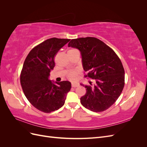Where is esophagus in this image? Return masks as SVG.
<instances>
[{
  "label": "esophagus",
  "instance_id": "34e87169",
  "mask_svg": "<svg viewBox=\"0 0 147 147\" xmlns=\"http://www.w3.org/2000/svg\"><path fill=\"white\" fill-rule=\"evenodd\" d=\"M79 85H80L79 83H72V87H73V88L78 87Z\"/></svg>",
  "mask_w": 147,
  "mask_h": 147
}]
</instances>
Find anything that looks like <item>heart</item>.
<instances>
[{
	"instance_id": "obj_1",
	"label": "heart",
	"mask_w": 147,
	"mask_h": 147,
	"mask_svg": "<svg viewBox=\"0 0 147 147\" xmlns=\"http://www.w3.org/2000/svg\"><path fill=\"white\" fill-rule=\"evenodd\" d=\"M71 50H74V49H71ZM78 72L77 70H71L67 74V77L70 80H76L77 78Z\"/></svg>"
}]
</instances>
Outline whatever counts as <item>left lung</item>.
Instances as JSON below:
<instances>
[{"label": "left lung", "instance_id": "left-lung-1", "mask_svg": "<svg viewBox=\"0 0 147 147\" xmlns=\"http://www.w3.org/2000/svg\"><path fill=\"white\" fill-rule=\"evenodd\" d=\"M69 47L77 48L82 56L84 77L94 79V84L85 85L86 94L80 102L94 112L108 109L116 100L124 86V69L121 60L108 45L95 37L72 39ZM83 85V84H82Z\"/></svg>", "mask_w": 147, "mask_h": 147}]
</instances>
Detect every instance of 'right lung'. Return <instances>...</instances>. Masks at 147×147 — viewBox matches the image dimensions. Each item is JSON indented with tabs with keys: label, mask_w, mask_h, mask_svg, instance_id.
I'll return each instance as SVG.
<instances>
[{
	"label": "right lung",
	"mask_w": 147,
	"mask_h": 147,
	"mask_svg": "<svg viewBox=\"0 0 147 147\" xmlns=\"http://www.w3.org/2000/svg\"><path fill=\"white\" fill-rule=\"evenodd\" d=\"M70 40L47 39L33 48L24 61L20 74L22 89L30 103L42 112L51 113L63 107L70 90V82L55 84L48 79L55 65V56Z\"/></svg>",
	"instance_id": "add662e5"
}]
</instances>
